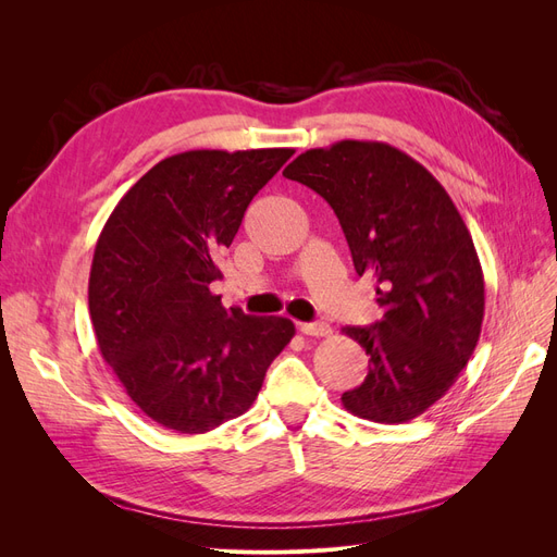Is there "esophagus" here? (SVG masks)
Segmentation results:
<instances>
[{"label": "esophagus", "mask_w": 557, "mask_h": 557, "mask_svg": "<svg viewBox=\"0 0 557 557\" xmlns=\"http://www.w3.org/2000/svg\"><path fill=\"white\" fill-rule=\"evenodd\" d=\"M299 330L307 336H330L332 327L327 323H299Z\"/></svg>", "instance_id": "obj_1"}]
</instances>
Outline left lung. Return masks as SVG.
Here are the masks:
<instances>
[{"instance_id": "obj_1", "label": "left lung", "mask_w": 557, "mask_h": 557, "mask_svg": "<svg viewBox=\"0 0 557 557\" xmlns=\"http://www.w3.org/2000/svg\"><path fill=\"white\" fill-rule=\"evenodd\" d=\"M283 176L327 201L356 272L379 283L383 318L342 330L369 356L344 409L387 425L413 420L448 393L481 336L483 269L462 215L423 164L383 141L311 148Z\"/></svg>"}]
</instances>
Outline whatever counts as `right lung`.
I'll use <instances>...</instances> for the list:
<instances>
[{"label":"right lung","mask_w":557,"mask_h":557,"mask_svg":"<svg viewBox=\"0 0 557 557\" xmlns=\"http://www.w3.org/2000/svg\"><path fill=\"white\" fill-rule=\"evenodd\" d=\"M293 148L185 150L148 170L99 234L88 305L102 358L137 407L178 434L246 413L293 320L221 305L223 248Z\"/></svg>","instance_id":"1"}]
</instances>
